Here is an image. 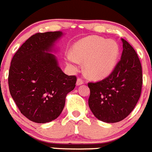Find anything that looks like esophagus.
I'll return each instance as SVG.
<instances>
[{
  "instance_id": "1",
  "label": "esophagus",
  "mask_w": 152,
  "mask_h": 152,
  "mask_svg": "<svg viewBox=\"0 0 152 152\" xmlns=\"http://www.w3.org/2000/svg\"><path fill=\"white\" fill-rule=\"evenodd\" d=\"M84 83V80L81 78H78L77 81H76V86H80V85H83Z\"/></svg>"
}]
</instances>
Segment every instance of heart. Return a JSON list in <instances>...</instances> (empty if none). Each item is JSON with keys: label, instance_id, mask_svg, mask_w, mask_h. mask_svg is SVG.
<instances>
[{"label": "heart", "instance_id": "obj_1", "mask_svg": "<svg viewBox=\"0 0 152 152\" xmlns=\"http://www.w3.org/2000/svg\"><path fill=\"white\" fill-rule=\"evenodd\" d=\"M73 54H68L67 60L75 66L77 59L85 61V69L90 77H106L115 67L120 50L118 45L113 40L102 37H87L76 42L73 46Z\"/></svg>", "mask_w": 152, "mask_h": 152}]
</instances>
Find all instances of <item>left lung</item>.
<instances>
[{"label": "left lung", "mask_w": 152, "mask_h": 152, "mask_svg": "<svg viewBox=\"0 0 152 152\" xmlns=\"http://www.w3.org/2000/svg\"><path fill=\"white\" fill-rule=\"evenodd\" d=\"M123 52L120 61L107 77L88 83V106L98 120L120 122L132 111L142 86V66L133 48L122 39Z\"/></svg>", "instance_id": "left-lung-1"}]
</instances>
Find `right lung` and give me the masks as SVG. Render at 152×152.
Returning a JSON list of instances; mask_svg holds the SVG:
<instances>
[{"label":"right lung","instance_id":"right-lung-1","mask_svg":"<svg viewBox=\"0 0 152 152\" xmlns=\"http://www.w3.org/2000/svg\"><path fill=\"white\" fill-rule=\"evenodd\" d=\"M61 32L36 33L17 50L10 66V95L22 114L38 124L55 120L62 112L66 96L74 89L76 76H67L48 52Z\"/></svg>","mask_w":152,"mask_h":152}]
</instances>
